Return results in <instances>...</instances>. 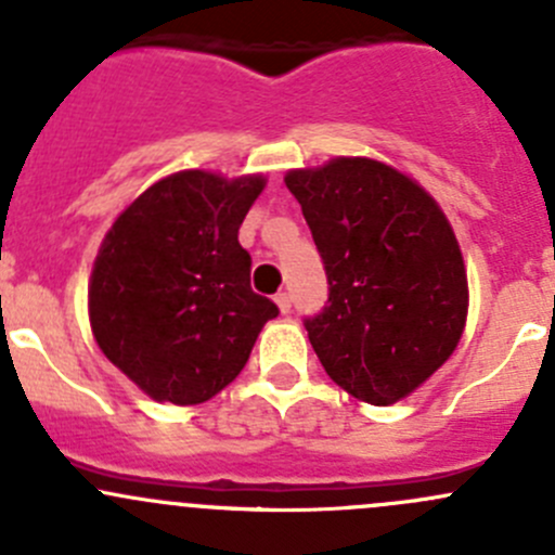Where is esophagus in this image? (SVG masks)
Wrapping results in <instances>:
<instances>
[{
	"mask_svg": "<svg viewBox=\"0 0 555 555\" xmlns=\"http://www.w3.org/2000/svg\"><path fill=\"white\" fill-rule=\"evenodd\" d=\"M276 306L282 309V313H289L293 311V295H289L287 289H282V293L276 295Z\"/></svg>",
	"mask_w": 555,
	"mask_h": 555,
	"instance_id": "esophagus-1",
	"label": "esophagus"
}]
</instances>
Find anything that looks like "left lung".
I'll list each match as a JSON object with an SVG mask.
<instances>
[{
  "instance_id": "left-lung-1",
  "label": "left lung",
  "mask_w": 555,
  "mask_h": 555,
  "mask_svg": "<svg viewBox=\"0 0 555 555\" xmlns=\"http://www.w3.org/2000/svg\"><path fill=\"white\" fill-rule=\"evenodd\" d=\"M327 273V304L306 317L335 384L391 405L443 365L467 319V271L433 195L391 166L335 158L284 177Z\"/></svg>"
}]
</instances>
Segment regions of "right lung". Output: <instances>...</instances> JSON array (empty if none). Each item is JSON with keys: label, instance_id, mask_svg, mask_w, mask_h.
I'll use <instances>...</instances> for the list:
<instances>
[{"label": "right lung", "instance_id": "right-lung-1", "mask_svg": "<svg viewBox=\"0 0 555 555\" xmlns=\"http://www.w3.org/2000/svg\"><path fill=\"white\" fill-rule=\"evenodd\" d=\"M266 179L179 171L115 220L93 262L99 349L153 400L195 405L242 373L273 300L251 289L238 244Z\"/></svg>", "mask_w": 555, "mask_h": 555}]
</instances>
